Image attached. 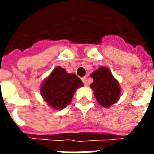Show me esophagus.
<instances>
[{"label":"esophagus","instance_id":"34e87169","mask_svg":"<svg viewBox=\"0 0 154 154\" xmlns=\"http://www.w3.org/2000/svg\"><path fill=\"white\" fill-rule=\"evenodd\" d=\"M82 82H83V83L85 86H87V85H88V81H87V77H82Z\"/></svg>","mask_w":154,"mask_h":154}]
</instances>
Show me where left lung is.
I'll return each instance as SVG.
<instances>
[{"mask_svg":"<svg viewBox=\"0 0 154 154\" xmlns=\"http://www.w3.org/2000/svg\"><path fill=\"white\" fill-rule=\"evenodd\" d=\"M93 82L90 87L94 96L101 106L109 108L119 100L121 89L118 81L114 77L109 68L100 67L91 74Z\"/></svg>","mask_w":154,"mask_h":154,"instance_id":"8db88e82","label":"left lung"}]
</instances>
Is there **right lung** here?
I'll list each match as a JSON object with an SVG mask.
<instances>
[{
    "mask_svg": "<svg viewBox=\"0 0 154 154\" xmlns=\"http://www.w3.org/2000/svg\"><path fill=\"white\" fill-rule=\"evenodd\" d=\"M83 82L74 73H67L61 67H56L43 82L40 93L45 102L55 110H62L71 103L77 88Z\"/></svg>",
    "mask_w": 154,
    "mask_h": 154,
    "instance_id": "obj_1",
    "label": "right lung"
}]
</instances>
